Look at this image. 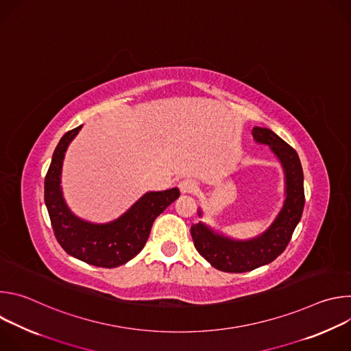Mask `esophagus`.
<instances>
[{"label":"esophagus","instance_id":"34e87169","mask_svg":"<svg viewBox=\"0 0 351 351\" xmlns=\"http://www.w3.org/2000/svg\"><path fill=\"white\" fill-rule=\"evenodd\" d=\"M179 189L182 193L184 194H190V193H195L197 191V183L191 179H183L179 183Z\"/></svg>","mask_w":351,"mask_h":351}]
</instances>
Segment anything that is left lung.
<instances>
[{
  "label": "left lung",
  "mask_w": 351,
  "mask_h": 351,
  "mask_svg": "<svg viewBox=\"0 0 351 351\" xmlns=\"http://www.w3.org/2000/svg\"><path fill=\"white\" fill-rule=\"evenodd\" d=\"M253 136L257 143L268 144L279 158L286 178V199L271 226L250 240L229 239L203 222L191 225L190 233L195 250L222 272H248L272 263L285 252L304 208V176L295 149L265 128H254ZM198 215H203L202 210H198Z\"/></svg>",
  "instance_id": "1"
}]
</instances>
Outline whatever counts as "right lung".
Wrapping results in <instances>:
<instances>
[{"label":"right lung","instance_id":"right-lung-1","mask_svg":"<svg viewBox=\"0 0 351 351\" xmlns=\"http://www.w3.org/2000/svg\"><path fill=\"white\" fill-rule=\"evenodd\" d=\"M80 129L82 125L66 132L56 147L44 180V202L54 234L69 256L94 267L117 268L141 252L153 222L180 193L176 187L148 191L123 215L108 223L98 225L77 218L64 199L61 171L66 148Z\"/></svg>","mask_w":351,"mask_h":351}]
</instances>
